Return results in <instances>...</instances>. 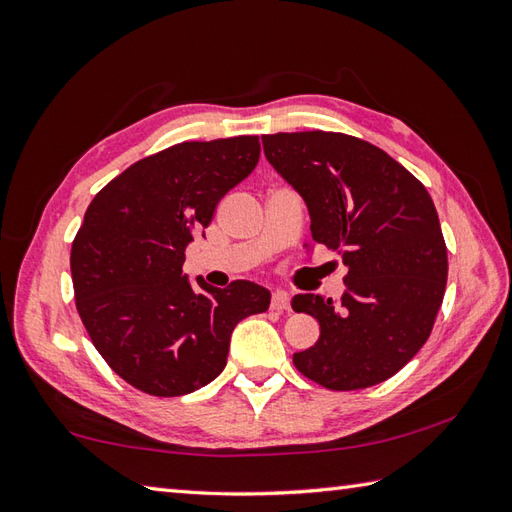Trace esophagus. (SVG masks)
I'll return each instance as SVG.
<instances>
[{"mask_svg": "<svg viewBox=\"0 0 512 512\" xmlns=\"http://www.w3.org/2000/svg\"><path fill=\"white\" fill-rule=\"evenodd\" d=\"M270 308L277 310V312H284V310L290 308V301H288V295L284 290L273 292V299H270Z\"/></svg>", "mask_w": 512, "mask_h": 512, "instance_id": "obj_1", "label": "esophagus"}]
</instances>
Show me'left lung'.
Segmentation results:
<instances>
[{
    "instance_id": "8db88e82",
    "label": "left lung",
    "mask_w": 512,
    "mask_h": 512,
    "mask_svg": "<svg viewBox=\"0 0 512 512\" xmlns=\"http://www.w3.org/2000/svg\"><path fill=\"white\" fill-rule=\"evenodd\" d=\"M266 160L310 213L312 239L341 255V301L295 295L319 341L292 356L328 389L383 383L427 343L447 288V244L422 182L361 138L334 132L262 136Z\"/></svg>"
}]
</instances>
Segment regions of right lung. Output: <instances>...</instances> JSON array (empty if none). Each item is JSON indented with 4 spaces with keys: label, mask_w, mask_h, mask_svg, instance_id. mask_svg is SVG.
Instances as JSON below:
<instances>
[{
    "label": "right lung",
    "mask_w": 512,
    "mask_h": 512,
    "mask_svg": "<svg viewBox=\"0 0 512 512\" xmlns=\"http://www.w3.org/2000/svg\"><path fill=\"white\" fill-rule=\"evenodd\" d=\"M259 151L257 136L173 145L125 169L85 211L70 253L76 310L107 365L145 394L209 385L235 325L270 306V290L253 281L213 288L182 270L193 235Z\"/></svg>",
    "instance_id": "right-lung-1"
}]
</instances>
